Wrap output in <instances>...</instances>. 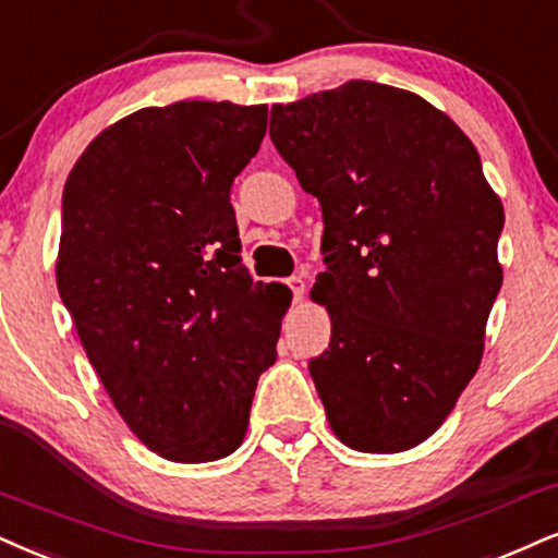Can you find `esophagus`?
Instances as JSON below:
<instances>
[{
  "instance_id": "1",
  "label": "esophagus",
  "mask_w": 558,
  "mask_h": 558,
  "mask_svg": "<svg viewBox=\"0 0 558 558\" xmlns=\"http://www.w3.org/2000/svg\"><path fill=\"white\" fill-rule=\"evenodd\" d=\"M287 287H290V290H292L294 300H302V294H305V279H302V277H290V279H287Z\"/></svg>"
}]
</instances>
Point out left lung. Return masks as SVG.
<instances>
[{"mask_svg":"<svg viewBox=\"0 0 558 558\" xmlns=\"http://www.w3.org/2000/svg\"><path fill=\"white\" fill-rule=\"evenodd\" d=\"M274 147L323 209L311 360L328 424L360 452L422 445L484 356L505 209L473 142L409 89L352 80L271 108Z\"/></svg>","mask_w":558,"mask_h":558,"instance_id":"left-lung-1","label":"left lung"}]
</instances>
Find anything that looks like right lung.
<instances>
[{
  "instance_id": "add662e5",
  "label": "right lung",
  "mask_w": 558,
  "mask_h": 558,
  "mask_svg": "<svg viewBox=\"0 0 558 558\" xmlns=\"http://www.w3.org/2000/svg\"><path fill=\"white\" fill-rule=\"evenodd\" d=\"M266 106L181 100L111 123L61 198L57 284L123 422L173 463L243 442L290 294L240 264L230 185Z\"/></svg>"
}]
</instances>
